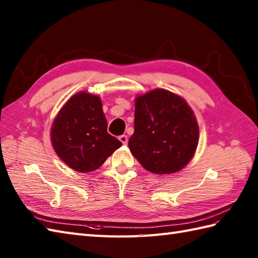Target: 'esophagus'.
<instances>
[{"mask_svg":"<svg viewBox=\"0 0 258 258\" xmlns=\"http://www.w3.org/2000/svg\"><path fill=\"white\" fill-rule=\"evenodd\" d=\"M118 140L122 142V144H124V145L127 144V142H128V139H127V136H126V135H120Z\"/></svg>","mask_w":258,"mask_h":258,"instance_id":"1","label":"esophagus"}]
</instances>
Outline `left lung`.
I'll list each match as a JSON object with an SVG mask.
<instances>
[{"instance_id":"left-lung-1","label":"left lung","mask_w":258,"mask_h":258,"mask_svg":"<svg viewBox=\"0 0 258 258\" xmlns=\"http://www.w3.org/2000/svg\"><path fill=\"white\" fill-rule=\"evenodd\" d=\"M134 134L128 141L134 157L147 171L171 174L182 169L199 144V124L182 97L157 89L136 97Z\"/></svg>"}]
</instances>
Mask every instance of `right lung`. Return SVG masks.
Wrapping results in <instances>:
<instances>
[{
    "label": "right lung",
    "mask_w": 258,
    "mask_h": 258,
    "mask_svg": "<svg viewBox=\"0 0 258 258\" xmlns=\"http://www.w3.org/2000/svg\"><path fill=\"white\" fill-rule=\"evenodd\" d=\"M52 144L59 158L78 172L100 167L122 143L107 133L101 98L80 92L65 103L52 125Z\"/></svg>",
    "instance_id": "add662e5"
}]
</instances>
